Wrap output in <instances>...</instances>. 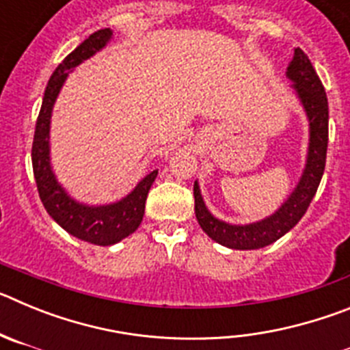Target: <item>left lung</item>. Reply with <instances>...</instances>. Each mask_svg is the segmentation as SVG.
Instances as JSON below:
<instances>
[{
  "mask_svg": "<svg viewBox=\"0 0 350 350\" xmlns=\"http://www.w3.org/2000/svg\"><path fill=\"white\" fill-rule=\"evenodd\" d=\"M287 77L295 82V89L301 100L310 122V147L307 166L295 193L273 215L265 221L247 226H231L219 221L206 210L200 187L194 182V213L202 230L221 245L237 250L261 249L293 230L305 215L312 198L317 193L326 166L327 150V98L319 75L315 73L308 55L301 49H295V55L287 68Z\"/></svg>",
  "mask_w": 350,
  "mask_h": 350,
  "instance_id": "8db88e82",
  "label": "left lung"
}]
</instances>
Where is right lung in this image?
<instances>
[{
    "instance_id": "add662e5",
    "label": "right lung",
    "mask_w": 350,
    "mask_h": 350,
    "mask_svg": "<svg viewBox=\"0 0 350 350\" xmlns=\"http://www.w3.org/2000/svg\"><path fill=\"white\" fill-rule=\"evenodd\" d=\"M112 36V31L105 27L92 33L83 40L75 51L64 57L63 63L55 68L47 83L43 103L36 119L35 138L31 148L33 159V173H35L36 187L40 200L52 219L73 237L94 245H112L129 237L140 226L145 212V200L148 189L157 177V170L150 172L140 184L133 189L131 194L107 206H88L73 202L64 189L57 184L51 170L49 157V129H51V113L54 101L63 88L64 80L71 68L91 57L94 52L103 49Z\"/></svg>"
}]
</instances>
